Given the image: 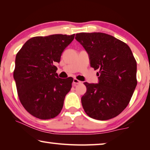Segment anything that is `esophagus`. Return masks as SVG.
Returning a JSON list of instances; mask_svg holds the SVG:
<instances>
[{"instance_id": "1", "label": "esophagus", "mask_w": 150, "mask_h": 150, "mask_svg": "<svg viewBox=\"0 0 150 150\" xmlns=\"http://www.w3.org/2000/svg\"><path fill=\"white\" fill-rule=\"evenodd\" d=\"M81 81H80V80H77L76 78H74V80H73V85L74 86H76V85H77V84H81Z\"/></svg>"}]
</instances>
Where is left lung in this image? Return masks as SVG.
<instances>
[{"instance_id":"obj_1","label":"left lung","mask_w":150,"mask_h":150,"mask_svg":"<svg viewBox=\"0 0 150 150\" xmlns=\"http://www.w3.org/2000/svg\"><path fill=\"white\" fill-rule=\"evenodd\" d=\"M88 55L98 82H84L81 98L86 113L97 120H108L125 109L137 86V62L130 47L103 33H80L75 37Z\"/></svg>"}]
</instances>
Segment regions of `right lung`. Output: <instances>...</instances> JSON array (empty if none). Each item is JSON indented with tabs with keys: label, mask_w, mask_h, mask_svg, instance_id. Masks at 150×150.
<instances>
[{
	"label": "right lung",
	"mask_w": 150,
	"mask_h": 150,
	"mask_svg": "<svg viewBox=\"0 0 150 150\" xmlns=\"http://www.w3.org/2000/svg\"><path fill=\"white\" fill-rule=\"evenodd\" d=\"M74 35L34 37L17 54L13 77L18 95L27 111L37 118L52 119L61 112L73 78H59L54 64L60 62Z\"/></svg>",
	"instance_id": "add662e5"
}]
</instances>
